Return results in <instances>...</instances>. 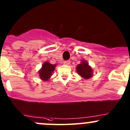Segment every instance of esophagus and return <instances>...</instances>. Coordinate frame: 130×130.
Here are the masks:
<instances>
[{"label":"esophagus","mask_w":130,"mask_h":130,"mask_svg":"<svg viewBox=\"0 0 130 130\" xmlns=\"http://www.w3.org/2000/svg\"><path fill=\"white\" fill-rule=\"evenodd\" d=\"M70 62H71L70 61H64V64L69 65V64H70Z\"/></svg>","instance_id":"esophagus-1"}]
</instances>
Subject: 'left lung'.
Here are the masks:
<instances>
[{
  "label": "left lung",
  "mask_w": 130,
  "mask_h": 130,
  "mask_svg": "<svg viewBox=\"0 0 130 130\" xmlns=\"http://www.w3.org/2000/svg\"><path fill=\"white\" fill-rule=\"evenodd\" d=\"M77 72L79 76L85 79H89L93 76V70L89 63L85 60H82L81 63L79 64L76 66Z\"/></svg>",
  "instance_id": "8db88e82"
}]
</instances>
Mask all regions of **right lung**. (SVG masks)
<instances>
[{
  "label": "right lung",
  "instance_id": "1",
  "mask_svg": "<svg viewBox=\"0 0 130 130\" xmlns=\"http://www.w3.org/2000/svg\"><path fill=\"white\" fill-rule=\"evenodd\" d=\"M56 64H51L49 62H44L41 69L38 71L39 76L41 80L47 81L52 76V72L55 69Z\"/></svg>",
  "mask_w": 130,
  "mask_h": 130
}]
</instances>
